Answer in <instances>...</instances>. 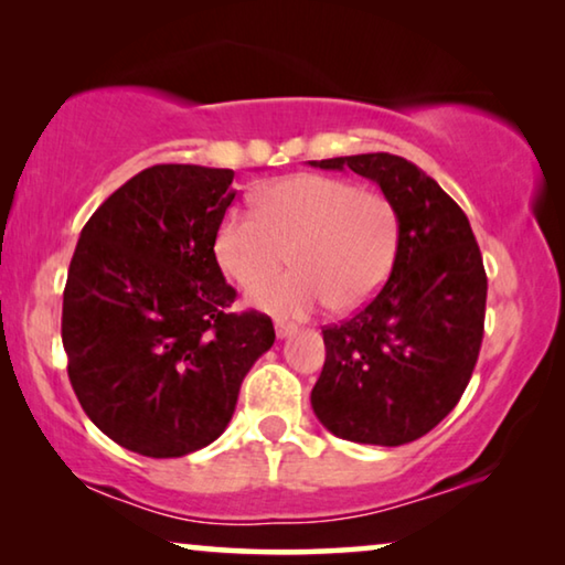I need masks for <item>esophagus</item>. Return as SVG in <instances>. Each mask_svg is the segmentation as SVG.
Masks as SVG:
<instances>
[{"mask_svg":"<svg viewBox=\"0 0 565 565\" xmlns=\"http://www.w3.org/2000/svg\"><path fill=\"white\" fill-rule=\"evenodd\" d=\"M294 332H297V327H294V324L276 322V337H279V340H286V337H291Z\"/></svg>","mask_w":565,"mask_h":565,"instance_id":"34e87169","label":"esophagus"}]
</instances>
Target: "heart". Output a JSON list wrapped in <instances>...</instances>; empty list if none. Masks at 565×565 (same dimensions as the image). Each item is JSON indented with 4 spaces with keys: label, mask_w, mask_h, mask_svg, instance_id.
I'll return each instance as SVG.
<instances>
[{
    "label": "heart",
    "mask_w": 565,
    "mask_h": 565,
    "mask_svg": "<svg viewBox=\"0 0 565 565\" xmlns=\"http://www.w3.org/2000/svg\"><path fill=\"white\" fill-rule=\"evenodd\" d=\"M292 248L291 273L265 277ZM398 250V213L375 190L330 174H294L258 195V213L233 207L217 225L215 258L250 285V307L307 317L330 301L350 311L388 279Z\"/></svg>",
    "instance_id": "b5f03b06"
}]
</instances>
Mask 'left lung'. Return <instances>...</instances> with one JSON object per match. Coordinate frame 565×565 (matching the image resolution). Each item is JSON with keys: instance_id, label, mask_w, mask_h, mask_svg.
Wrapping results in <instances>:
<instances>
[{"instance_id": "obj_1", "label": "left lung", "mask_w": 565, "mask_h": 565, "mask_svg": "<svg viewBox=\"0 0 565 565\" xmlns=\"http://www.w3.org/2000/svg\"><path fill=\"white\" fill-rule=\"evenodd\" d=\"M309 164L350 167L398 213V250L381 294L322 330L327 358L311 408L340 439L416 441L457 406L477 365L487 274L475 233L439 182L408 159L375 151Z\"/></svg>"}]
</instances>
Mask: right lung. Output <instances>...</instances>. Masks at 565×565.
<instances>
[{
    "instance_id": "1",
    "label": "right lung",
    "mask_w": 565,
    "mask_h": 565,
    "mask_svg": "<svg viewBox=\"0 0 565 565\" xmlns=\"http://www.w3.org/2000/svg\"><path fill=\"white\" fill-rule=\"evenodd\" d=\"M233 170L154 164L100 205L67 268L63 348L83 411L141 457H184L231 424L243 377L276 340L235 299L215 233Z\"/></svg>"
}]
</instances>
